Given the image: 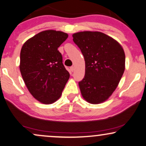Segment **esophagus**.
<instances>
[{
  "label": "esophagus",
  "mask_w": 146,
  "mask_h": 146,
  "mask_svg": "<svg viewBox=\"0 0 146 146\" xmlns=\"http://www.w3.org/2000/svg\"><path fill=\"white\" fill-rule=\"evenodd\" d=\"M70 70H71L72 72H73V71H75V67H73V66H72V67H70Z\"/></svg>",
  "instance_id": "1"
}]
</instances>
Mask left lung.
<instances>
[{"instance_id":"obj_1","label":"left lung","mask_w":146,"mask_h":146,"mask_svg":"<svg viewBox=\"0 0 146 146\" xmlns=\"http://www.w3.org/2000/svg\"><path fill=\"white\" fill-rule=\"evenodd\" d=\"M85 61V77L79 85L87 102L98 104L106 101L119 84L125 70L124 50L117 40L98 31L73 35Z\"/></svg>"}]
</instances>
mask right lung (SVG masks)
Masks as SVG:
<instances>
[{
    "label": "right lung",
    "mask_w": 146,
    "mask_h": 146,
    "mask_svg": "<svg viewBox=\"0 0 146 146\" xmlns=\"http://www.w3.org/2000/svg\"><path fill=\"white\" fill-rule=\"evenodd\" d=\"M67 37L61 31H44L27 40L21 48V75L31 94L44 104L56 102L69 79L58 50Z\"/></svg>",
    "instance_id": "1"
}]
</instances>
